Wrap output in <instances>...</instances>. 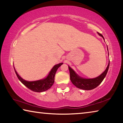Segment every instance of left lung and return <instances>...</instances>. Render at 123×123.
Wrapping results in <instances>:
<instances>
[{
	"label": "left lung",
	"mask_w": 123,
	"mask_h": 123,
	"mask_svg": "<svg viewBox=\"0 0 123 123\" xmlns=\"http://www.w3.org/2000/svg\"><path fill=\"white\" fill-rule=\"evenodd\" d=\"M98 34L101 36L104 39V38L103 35L100 33ZM110 66V60L109 63L106 69L100 75L94 79H83L80 78L77 75L75 72L70 67L68 66V68L69 70L70 73V79L72 84L74 86L79 88L84 89V90H91L95 88H96L99 85L101 84L103 81L104 79L105 78L107 74L108 70H109Z\"/></svg>",
	"instance_id": "8db88e82"
}]
</instances>
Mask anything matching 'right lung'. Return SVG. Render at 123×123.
<instances>
[{
	"mask_svg": "<svg viewBox=\"0 0 123 123\" xmlns=\"http://www.w3.org/2000/svg\"><path fill=\"white\" fill-rule=\"evenodd\" d=\"M62 64H63V63H61L54 66L46 78L43 79V80L35 81H27L26 80H24V79H23L17 73L14 67V69L17 76L18 77V79H19L20 81L24 85L29 89H30V90L32 91L36 92H44L48 90V89H49L53 86L54 82V80H55V75L56 72L58 68Z\"/></svg>",
	"mask_w": 123,
	"mask_h": 123,
	"instance_id": "right-lung-1",
	"label": "right lung"
}]
</instances>
